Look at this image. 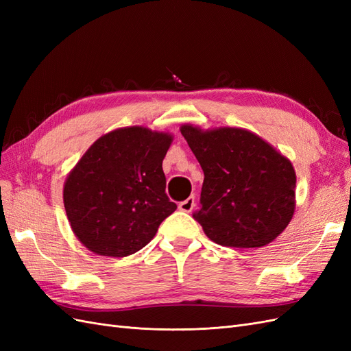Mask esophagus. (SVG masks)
Masks as SVG:
<instances>
[{
    "instance_id": "esophagus-1",
    "label": "esophagus",
    "mask_w": 351,
    "mask_h": 351,
    "mask_svg": "<svg viewBox=\"0 0 351 351\" xmlns=\"http://www.w3.org/2000/svg\"><path fill=\"white\" fill-rule=\"evenodd\" d=\"M195 208V196H190L186 200L180 202L178 204V209L183 210V212H192Z\"/></svg>"
}]
</instances>
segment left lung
Masks as SVG:
<instances>
[{
	"label": "left lung",
	"instance_id": "left-lung-1",
	"mask_svg": "<svg viewBox=\"0 0 351 351\" xmlns=\"http://www.w3.org/2000/svg\"><path fill=\"white\" fill-rule=\"evenodd\" d=\"M204 184L193 218L205 234L227 247L254 249L277 239L294 214L295 173L291 162L243 129L200 130L183 125Z\"/></svg>",
	"mask_w": 351,
	"mask_h": 351
}]
</instances>
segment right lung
Listing matches in <instances>:
<instances>
[{
	"label": "right lung",
	"instance_id": "right-lung-1",
	"mask_svg": "<svg viewBox=\"0 0 351 351\" xmlns=\"http://www.w3.org/2000/svg\"><path fill=\"white\" fill-rule=\"evenodd\" d=\"M173 137L125 127L95 142L64 183V208L90 252L123 258L149 243L177 209L165 193L162 159Z\"/></svg>",
	"mask_w": 351,
	"mask_h": 351
}]
</instances>
